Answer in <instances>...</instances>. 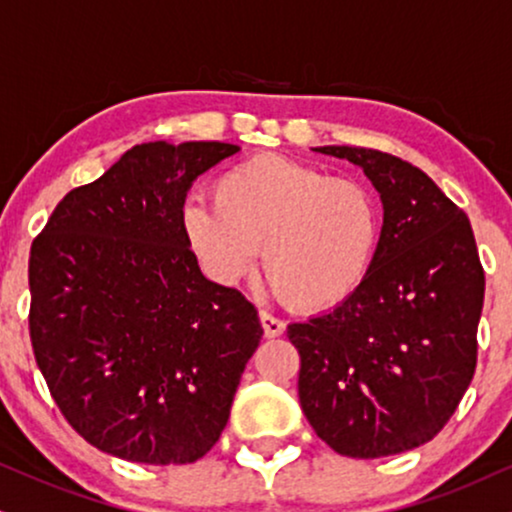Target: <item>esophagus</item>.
Listing matches in <instances>:
<instances>
[{"label": "esophagus", "mask_w": 512, "mask_h": 512, "mask_svg": "<svg viewBox=\"0 0 512 512\" xmlns=\"http://www.w3.org/2000/svg\"><path fill=\"white\" fill-rule=\"evenodd\" d=\"M260 321H262L264 335H267V338H278V335L286 331V323H283L281 319H276V316L267 312V309H260Z\"/></svg>", "instance_id": "esophagus-1"}]
</instances>
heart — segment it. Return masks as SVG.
<instances>
[{
	"mask_svg": "<svg viewBox=\"0 0 512 512\" xmlns=\"http://www.w3.org/2000/svg\"><path fill=\"white\" fill-rule=\"evenodd\" d=\"M181 229L219 283L264 271L290 307L323 312L354 295L378 248L380 215L361 181L328 177L283 155H255L212 181V203L189 200Z\"/></svg>",
	"mask_w": 512,
	"mask_h": 512,
	"instance_id": "heart-1",
	"label": "heart"
}]
</instances>
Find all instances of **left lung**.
Instances as JSON below:
<instances>
[{"mask_svg": "<svg viewBox=\"0 0 512 512\" xmlns=\"http://www.w3.org/2000/svg\"><path fill=\"white\" fill-rule=\"evenodd\" d=\"M314 151L364 170L380 193L383 229L354 295L288 326L302 411L342 456L404 454L444 428L475 373L484 271L470 219L390 153Z\"/></svg>", "mask_w": 512, "mask_h": 512, "instance_id": "1", "label": "left lung"}]
</instances>
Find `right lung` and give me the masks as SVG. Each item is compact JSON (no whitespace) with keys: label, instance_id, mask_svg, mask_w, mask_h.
<instances>
[{"label":"right lung","instance_id":"obj_1","mask_svg":"<svg viewBox=\"0 0 512 512\" xmlns=\"http://www.w3.org/2000/svg\"><path fill=\"white\" fill-rule=\"evenodd\" d=\"M241 151L148 141L68 193L30 248V340L63 416L106 454L203 458L222 435L257 309L203 276L181 210L200 174Z\"/></svg>","mask_w":512,"mask_h":512}]
</instances>
